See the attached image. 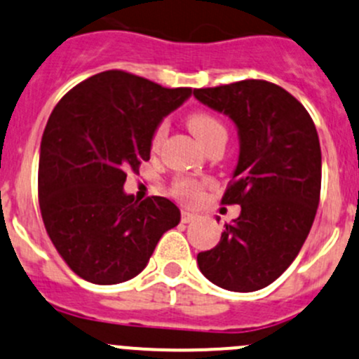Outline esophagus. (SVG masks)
Instances as JSON below:
<instances>
[{"label":"esophagus","instance_id":"esophagus-1","mask_svg":"<svg viewBox=\"0 0 359 359\" xmlns=\"http://www.w3.org/2000/svg\"><path fill=\"white\" fill-rule=\"evenodd\" d=\"M196 218H198V215L191 213V211H187V210L182 211V222H184V224H191V222H194Z\"/></svg>","mask_w":359,"mask_h":359}]
</instances>
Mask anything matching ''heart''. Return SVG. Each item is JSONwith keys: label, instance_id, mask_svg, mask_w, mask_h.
<instances>
[{"label": "heart", "instance_id": "1", "mask_svg": "<svg viewBox=\"0 0 359 359\" xmlns=\"http://www.w3.org/2000/svg\"><path fill=\"white\" fill-rule=\"evenodd\" d=\"M187 126H189L192 134L198 137V141L201 142L205 148L208 146L210 141H213V139L217 137V135L225 134V127L222 126L220 120L215 118L210 113H192L189 118H187ZM163 135L165 126H160L153 135L154 148L160 144ZM173 194L186 199V201H194V199H198L199 196H201V184L196 182L194 179L182 177V179H177L175 184H173Z\"/></svg>", "mask_w": 359, "mask_h": 359}]
</instances>
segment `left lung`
I'll return each instance as SVG.
<instances>
[{
  "label": "left lung",
  "mask_w": 359,
  "mask_h": 359,
  "mask_svg": "<svg viewBox=\"0 0 359 359\" xmlns=\"http://www.w3.org/2000/svg\"><path fill=\"white\" fill-rule=\"evenodd\" d=\"M239 135V158L224 205H241L220 243L198 255L201 273L222 289L252 292L277 280L303 248L322 187L318 134L303 104L266 81L194 89Z\"/></svg>",
  "instance_id": "obj_1"
}]
</instances>
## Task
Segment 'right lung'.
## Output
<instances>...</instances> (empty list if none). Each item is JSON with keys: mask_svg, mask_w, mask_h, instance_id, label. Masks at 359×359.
Listing matches in <instances>:
<instances>
[{"mask_svg": "<svg viewBox=\"0 0 359 359\" xmlns=\"http://www.w3.org/2000/svg\"><path fill=\"white\" fill-rule=\"evenodd\" d=\"M191 94L108 70L75 86L53 110L39 153L41 215L56 251L84 280H130L179 225L180 210L170 199L139 203L123 184L129 170L149 160L165 116Z\"/></svg>", "mask_w": 359, "mask_h": 359, "instance_id": "right-lung-1", "label": "right lung"}]
</instances>
